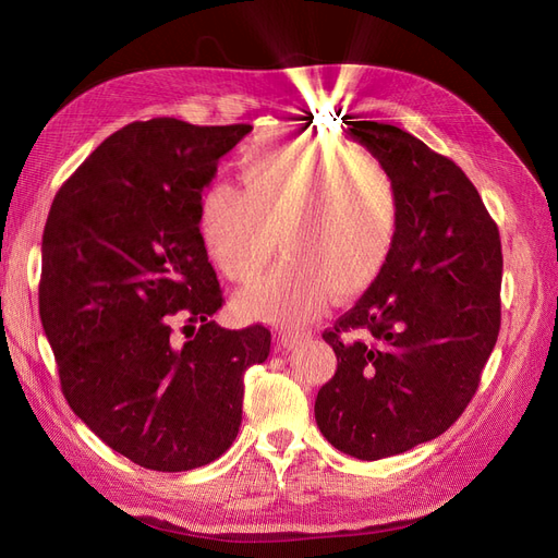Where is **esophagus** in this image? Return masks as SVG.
<instances>
[{"label": "esophagus", "instance_id": "esophagus-1", "mask_svg": "<svg viewBox=\"0 0 558 558\" xmlns=\"http://www.w3.org/2000/svg\"><path fill=\"white\" fill-rule=\"evenodd\" d=\"M310 337H312V332H307V330H279L277 342H279L281 349L291 351V349H295L298 344L310 340Z\"/></svg>", "mask_w": 558, "mask_h": 558}]
</instances>
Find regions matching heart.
Returning <instances> with one entry per match:
<instances>
[{"label": "heart", "instance_id": "obj_1", "mask_svg": "<svg viewBox=\"0 0 558 558\" xmlns=\"http://www.w3.org/2000/svg\"><path fill=\"white\" fill-rule=\"evenodd\" d=\"M240 189L214 183L197 205V238L232 283H251L279 246L286 260L238 295L248 320L298 326L328 300L373 289L400 238V185L381 158L337 140L272 137L238 160Z\"/></svg>", "mask_w": 558, "mask_h": 558}]
</instances>
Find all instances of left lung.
<instances>
[{
	"label": "left lung",
	"mask_w": 558,
	"mask_h": 558,
	"mask_svg": "<svg viewBox=\"0 0 558 558\" xmlns=\"http://www.w3.org/2000/svg\"><path fill=\"white\" fill-rule=\"evenodd\" d=\"M349 125L391 167L402 221L384 275L324 332L337 369L314 416L335 449L377 461L435 440L475 396L500 330L502 253L459 165L396 125Z\"/></svg>",
	"instance_id": "1"
}]
</instances>
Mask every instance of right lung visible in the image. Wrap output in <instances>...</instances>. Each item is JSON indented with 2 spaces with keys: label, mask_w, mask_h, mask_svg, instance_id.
I'll return each mask as SVG.
<instances>
[{
  "label": "right lung",
  "mask_w": 558,
  "mask_h": 558,
  "mask_svg": "<svg viewBox=\"0 0 558 558\" xmlns=\"http://www.w3.org/2000/svg\"><path fill=\"white\" fill-rule=\"evenodd\" d=\"M251 125L130 123L62 183L41 242L39 316L62 393L99 440L148 470L202 468L242 424L269 330H226L197 205ZM183 323L184 337L173 332Z\"/></svg>",
  "instance_id": "1"
}]
</instances>
